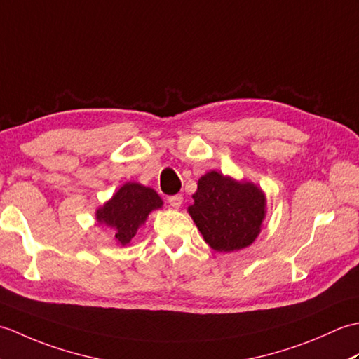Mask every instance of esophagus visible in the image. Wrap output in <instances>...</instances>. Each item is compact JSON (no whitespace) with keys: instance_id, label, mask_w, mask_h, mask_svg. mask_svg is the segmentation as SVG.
<instances>
[{"instance_id":"esophagus-1","label":"esophagus","mask_w":359,"mask_h":359,"mask_svg":"<svg viewBox=\"0 0 359 359\" xmlns=\"http://www.w3.org/2000/svg\"><path fill=\"white\" fill-rule=\"evenodd\" d=\"M182 202H184V197H182L180 194H175V196L168 197V203H170L172 208H180L182 207Z\"/></svg>"}]
</instances>
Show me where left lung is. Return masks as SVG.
<instances>
[{"label":"left lung","mask_w":359,"mask_h":359,"mask_svg":"<svg viewBox=\"0 0 359 359\" xmlns=\"http://www.w3.org/2000/svg\"><path fill=\"white\" fill-rule=\"evenodd\" d=\"M188 212L205 242L216 251H238L255 242L265 217V194L251 182L216 171L199 179Z\"/></svg>","instance_id":"8db88e82"}]
</instances>
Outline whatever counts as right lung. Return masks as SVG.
Masks as SVG:
<instances>
[{"label": "right lung", "instance_id": "obj_1", "mask_svg": "<svg viewBox=\"0 0 359 359\" xmlns=\"http://www.w3.org/2000/svg\"><path fill=\"white\" fill-rule=\"evenodd\" d=\"M162 199L152 188L128 182L112 199L95 212L100 224L111 226L121 245H128L140 225L147 222L151 211L162 208Z\"/></svg>", "mask_w": 359, "mask_h": 359}]
</instances>
